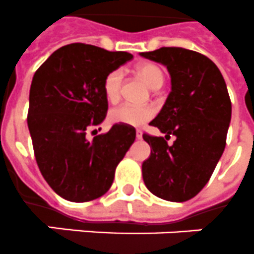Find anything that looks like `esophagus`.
<instances>
[{
    "label": "esophagus",
    "mask_w": 254,
    "mask_h": 254,
    "mask_svg": "<svg viewBox=\"0 0 254 254\" xmlns=\"http://www.w3.org/2000/svg\"><path fill=\"white\" fill-rule=\"evenodd\" d=\"M135 137H137V139H142V131L141 130L135 131Z\"/></svg>",
    "instance_id": "esophagus-1"
}]
</instances>
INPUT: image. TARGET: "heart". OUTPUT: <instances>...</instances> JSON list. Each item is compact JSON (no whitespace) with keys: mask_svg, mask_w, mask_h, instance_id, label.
<instances>
[{"mask_svg":"<svg viewBox=\"0 0 254 254\" xmlns=\"http://www.w3.org/2000/svg\"><path fill=\"white\" fill-rule=\"evenodd\" d=\"M137 74L145 80L148 87H162L166 79L164 71L159 65L152 63H145L138 65L135 69ZM123 84V71L115 69L109 71L103 80V91L108 102L115 103L119 100ZM155 115V109L150 106H133V104H123L113 108L109 112V121L113 124L129 125V127H141L148 120H151Z\"/></svg>","mask_w":254,"mask_h":254,"instance_id":"obj_1","label":"heart"}]
</instances>
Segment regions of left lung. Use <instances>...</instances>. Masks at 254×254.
Segmentation results:
<instances>
[{
    "label": "left lung",
    "instance_id": "left-lung-1",
    "mask_svg": "<svg viewBox=\"0 0 254 254\" xmlns=\"http://www.w3.org/2000/svg\"><path fill=\"white\" fill-rule=\"evenodd\" d=\"M142 57L167 66L171 92L150 125L166 137L143 134L151 154L142 164V176L152 194L166 201L193 198L207 184L226 147L231 100L218 66L201 55L177 47H163Z\"/></svg>",
    "mask_w": 254,
    "mask_h": 254
}]
</instances>
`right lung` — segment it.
Returning a JSON list of instances; mask_svg holds the SVG:
<instances>
[{
    "label": "right lung",
    "instance_id": "obj_1",
    "mask_svg": "<svg viewBox=\"0 0 254 254\" xmlns=\"http://www.w3.org/2000/svg\"><path fill=\"white\" fill-rule=\"evenodd\" d=\"M133 56L74 43L57 49L35 73L27 124L35 158L49 187L63 198L87 202L106 194L135 139V129L115 124L88 139L106 119L103 80Z\"/></svg>",
    "mask_w": 254,
    "mask_h": 254
}]
</instances>
